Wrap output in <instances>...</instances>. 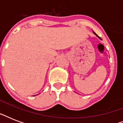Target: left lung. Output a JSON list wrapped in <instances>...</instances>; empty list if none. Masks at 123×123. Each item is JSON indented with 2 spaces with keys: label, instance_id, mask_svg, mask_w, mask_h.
Returning <instances> with one entry per match:
<instances>
[{
  "label": "left lung",
  "instance_id": "left-lung-1",
  "mask_svg": "<svg viewBox=\"0 0 123 123\" xmlns=\"http://www.w3.org/2000/svg\"><path fill=\"white\" fill-rule=\"evenodd\" d=\"M94 34H95V33H94ZM96 36H98V37H99V39H100V37H99V36H98V35H97V34H96Z\"/></svg>",
  "mask_w": 123,
  "mask_h": 123
}]
</instances>
